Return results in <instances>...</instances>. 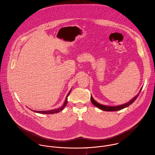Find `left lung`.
Returning <instances> with one entry per match:
<instances>
[{
  "label": "left lung",
  "instance_id": "1",
  "mask_svg": "<svg viewBox=\"0 0 155 155\" xmlns=\"http://www.w3.org/2000/svg\"><path fill=\"white\" fill-rule=\"evenodd\" d=\"M142 88H141L139 94L135 97H134L133 99H132V100H130L129 102L126 103V104H123V105H118V106H115V107H109V106H106V105H101L99 103H97V102H96L92 96H91V102L93 103V105H94L95 106H96L97 107H98L99 108L102 110H104V111H107V112H110V111H117V110H121L123 108H124L128 106H129L130 104H132V103H133L136 100V99L137 98V97L139 96V94H140V92L141 91Z\"/></svg>",
  "mask_w": 155,
  "mask_h": 155
}]
</instances>
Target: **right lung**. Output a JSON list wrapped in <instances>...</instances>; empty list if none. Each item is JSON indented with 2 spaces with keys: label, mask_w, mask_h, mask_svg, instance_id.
Returning <instances> with one entry per match:
<instances>
[{
  "label": "right lung",
  "mask_w": 155,
  "mask_h": 155,
  "mask_svg": "<svg viewBox=\"0 0 155 155\" xmlns=\"http://www.w3.org/2000/svg\"><path fill=\"white\" fill-rule=\"evenodd\" d=\"M71 91H69V93H68V94L67 95V97H66V99L65 100V102L63 104V105L59 108H56V109H54V110H48V111H35V110H32L34 112L36 113H39V114H56V113H59V112L62 111V110L64 108V107L66 106L68 104V97L69 96V95L70 94Z\"/></svg>",
  "instance_id": "obj_1"
}]
</instances>
